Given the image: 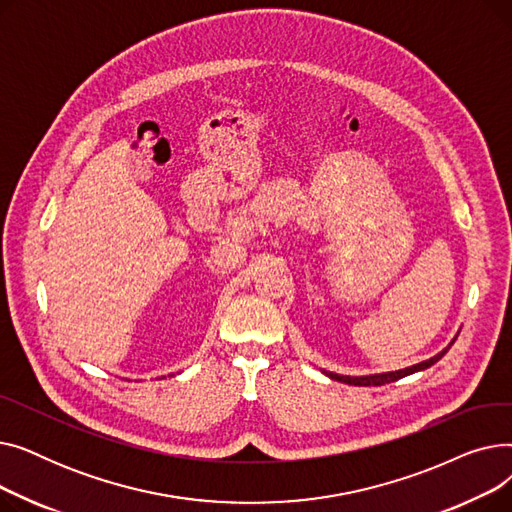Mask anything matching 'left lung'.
Returning a JSON list of instances; mask_svg holds the SVG:
<instances>
[{
    "mask_svg": "<svg viewBox=\"0 0 512 512\" xmlns=\"http://www.w3.org/2000/svg\"><path fill=\"white\" fill-rule=\"evenodd\" d=\"M448 353V348L442 353H438L436 357L427 359L423 363H417L413 367H407V369H400V371H390V373H378V375H363V378H351V375H338V373H330V371H324L328 378L332 380H338V382H344V384H351V386H384V384H390V382H396L400 378H405V375H411L415 371H423L427 367H432L434 363H438L444 355Z\"/></svg>",
    "mask_w": 512,
    "mask_h": 512,
    "instance_id": "1",
    "label": "left lung"
}]
</instances>
